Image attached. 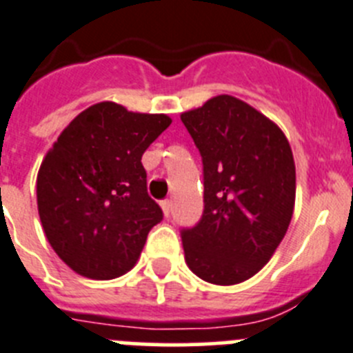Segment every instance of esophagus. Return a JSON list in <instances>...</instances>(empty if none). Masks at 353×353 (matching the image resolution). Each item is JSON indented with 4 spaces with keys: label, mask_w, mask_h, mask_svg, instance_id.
I'll return each mask as SVG.
<instances>
[{
    "label": "esophagus",
    "mask_w": 353,
    "mask_h": 353,
    "mask_svg": "<svg viewBox=\"0 0 353 353\" xmlns=\"http://www.w3.org/2000/svg\"><path fill=\"white\" fill-rule=\"evenodd\" d=\"M161 210H163V216L165 217L170 216V210H172V203H170V200H163V202H161Z\"/></svg>",
    "instance_id": "1"
}]
</instances>
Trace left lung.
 <instances>
[{
	"instance_id": "1",
	"label": "left lung",
	"mask_w": 353,
	"mask_h": 353,
	"mask_svg": "<svg viewBox=\"0 0 353 353\" xmlns=\"http://www.w3.org/2000/svg\"><path fill=\"white\" fill-rule=\"evenodd\" d=\"M203 163V214L181 232L184 259L216 285L251 279L291 223L296 167L284 132L233 95L181 114Z\"/></svg>"
}]
</instances>
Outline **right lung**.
<instances>
[{"mask_svg":"<svg viewBox=\"0 0 353 353\" xmlns=\"http://www.w3.org/2000/svg\"><path fill=\"white\" fill-rule=\"evenodd\" d=\"M172 123L117 102L81 111L45 154L36 179L43 232L59 258L94 281H111L139 259L163 219L148 195L141 158Z\"/></svg>","mask_w":353,"mask_h":353,"instance_id":"right-lung-1","label":"right lung"}]
</instances>
